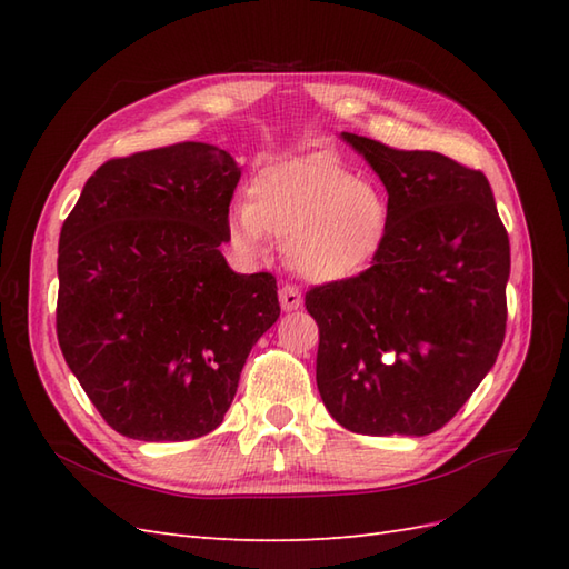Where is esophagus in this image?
Masks as SVG:
<instances>
[{"label": "esophagus", "instance_id": "1", "mask_svg": "<svg viewBox=\"0 0 569 569\" xmlns=\"http://www.w3.org/2000/svg\"><path fill=\"white\" fill-rule=\"evenodd\" d=\"M278 298H281V308H283L286 312L303 308V296H300L298 288L291 286V283H283V286H281V291H278Z\"/></svg>", "mask_w": 569, "mask_h": 569}]
</instances>
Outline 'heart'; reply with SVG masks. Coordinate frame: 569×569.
Here are the masks:
<instances>
[{
	"mask_svg": "<svg viewBox=\"0 0 569 569\" xmlns=\"http://www.w3.org/2000/svg\"><path fill=\"white\" fill-rule=\"evenodd\" d=\"M251 202L227 212V234L247 259L283 241L286 261L318 283L347 281L377 259L389 232V202L365 178L330 156L306 153L278 161L253 178Z\"/></svg>",
	"mask_w": 569,
	"mask_h": 569,
	"instance_id": "1",
	"label": "heart"
}]
</instances>
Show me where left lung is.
<instances>
[{"label": "left lung", "instance_id": "8db88e82", "mask_svg": "<svg viewBox=\"0 0 569 569\" xmlns=\"http://www.w3.org/2000/svg\"><path fill=\"white\" fill-rule=\"evenodd\" d=\"M389 192L367 271L306 293L318 391L342 428L430 435L475 393L506 332L509 234L481 171L342 131Z\"/></svg>", "mask_w": 569, "mask_h": 569}]
</instances>
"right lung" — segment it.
<instances>
[{
  "mask_svg": "<svg viewBox=\"0 0 569 569\" xmlns=\"http://www.w3.org/2000/svg\"><path fill=\"white\" fill-rule=\"evenodd\" d=\"M239 178L232 156L202 141L112 159L60 229V352L124 438L212 432L281 316L276 278L234 273L220 251Z\"/></svg>",
  "mask_w": 569,
  "mask_h": 569,
  "instance_id": "add662e5",
  "label": "right lung"
}]
</instances>
